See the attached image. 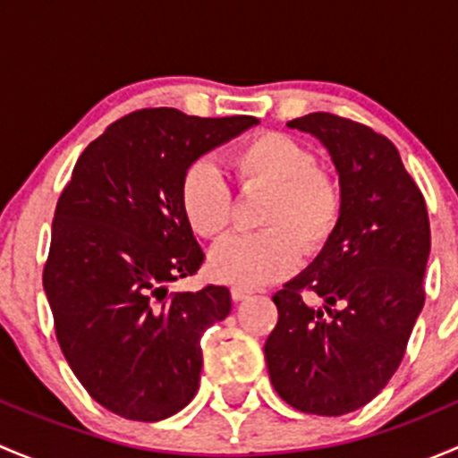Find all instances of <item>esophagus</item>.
Listing matches in <instances>:
<instances>
[{"mask_svg":"<svg viewBox=\"0 0 458 458\" xmlns=\"http://www.w3.org/2000/svg\"><path fill=\"white\" fill-rule=\"evenodd\" d=\"M230 294H233V301H243V299L250 297V290L248 288H239V285H234V288H230Z\"/></svg>","mask_w":458,"mask_h":458,"instance_id":"obj_1","label":"esophagus"}]
</instances>
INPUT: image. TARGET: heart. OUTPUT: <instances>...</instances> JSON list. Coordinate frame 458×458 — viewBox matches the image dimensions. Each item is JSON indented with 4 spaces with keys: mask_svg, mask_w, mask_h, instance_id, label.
<instances>
[{
    "mask_svg": "<svg viewBox=\"0 0 458 458\" xmlns=\"http://www.w3.org/2000/svg\"><path fill=\"white\" fill-rule=\"evenodd\" d=\"M230 168L246 192H267L259 212L266 230L234 234L210 255V270L237 285H259L281 279L299 261L321 250L341 219V188L317 155L284 132H261L230 152ZM179 203L195 234L216 239L233 221V192L206 161L188 165L179 183Z\"/></svg>",
    "mask_w": 458,
    "mask_h": 458,
    "instance_id": "heart-1",
    "label": "heart"
}]
</instances>
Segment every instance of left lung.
I'll list each match as a JSON object with an SVG mask.
<instances>
[{
    "label": "left lung",
    "mask_w": 458,
    "mask_h": 458,
    "mask_svg": "<svg viewBox=\"0 0 458 458\" xmlns=\"http://www.w3.org/2000/svg\"><path fill=\"white\" fill-rule=\"evenodd\" d=\"M288 126L327 148L344 208L318 257L272 297L279 321L263 352L285 403L341 417L370 403L408 348L426 301L428 208L394 143L370 126L330 113Z\"/></svg>",
    "instance_id": "1"
}]
</instances>
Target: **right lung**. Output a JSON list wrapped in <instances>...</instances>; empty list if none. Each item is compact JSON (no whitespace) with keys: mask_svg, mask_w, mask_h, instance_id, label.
I'll return each mask as SVG.
<instances>
[{"mask_svg":"<svg viewBox=\"0 0 458 458\" xmlns=\"http://www.w3.org/2000/svg\"><path fill=\"white\" fill-rule=\"evenodd\" d=\"M255 117L143 108L88 143L55 208L44 290L55 335L88 394L131 421L186 408L201 374V336L230 315V290L168 293L203 250L179 203L182 174Z\"/></svg>","mask_w":458,"mask_h":458,"instance_id":"1","label":"right lung"}]
</instances>
